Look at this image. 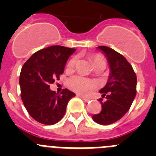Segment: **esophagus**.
<instances>
[{"label":"esophagus","instance_id":"1","mask_svg":"<svg viewBox=\"0 0 156 156\" xmlns=\"http://www.w3.org/2000/svg\"><path fill=\"white\" fill-rule=\"evenodd\" d=\"M77 96H78V97H80V98H82L83 101H88L90 100V98H89L84 97V96H83V95L77 94Z\"/></svg>","mask_w":156,"mask_h":156}]
</instances>
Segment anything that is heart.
Returning <instances> with one entry per match:
<instances>
[{
  "mask_svg": "<svg viewBox=\"0 0 156 156\" xmlns=\"http://www.w3.org/2000/svg\"><path fill=\"white\" fill-rule=\"evenodd\" d=\"M91 60L94 67L97 66H100V65L104 66L105 67V59L104 58L102 55H94L91 57ZM77 62H78V58L76 56H74V57L72 58L68 62V63H67V66H66L67 69L71 70L75 68ZM69 87L73 90L80 94L87 93L88 91H90V90H92V89L97 87V84L94 81L89 80L85 79L83 77L79 76L72 77L71 79L69 80Z\"/></svg>",
  "mask_w": 156,
  "mask_h": 156,
  "instance_id": "heart-1",
  "label": "heart"
}]
</instances>
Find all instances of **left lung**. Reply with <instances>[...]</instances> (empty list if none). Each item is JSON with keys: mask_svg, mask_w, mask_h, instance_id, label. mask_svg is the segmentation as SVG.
Here are the masks:
<instances>
[{"mask_svg": "<svg viewBox=\"0 0 156 156\" xmlns=\"http://www.w3.org/2000/svg\"><path fill=\"white\" fill-rule=\"evenodd\" d=\"M98 48L107 58L110 74L106 85L100 90L106 101L98 99L102 109L92 119L98 124L109 125L120 119L130 108L137 93V76L131 65L121 54L106 46Z\"/></svg>", "mask_w": 156, "mask_h": 156, "instance_id": "left-lung-1", "label": "left lung"}]
</instances>
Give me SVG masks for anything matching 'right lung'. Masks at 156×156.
<instances>
[{
  "mask_svg": "<svg viewBox=\"0 0 156 156\" xmlns=\"http://www.w3.org/2000/svg\"><path fill=\"white\" fill-rule=\"evenodd\" d=\"M75 51V48L59 45L48 47L34 53L23 65L19 76L21 98L30 116L37 122L55 124L64 116L69 101L76 96L66 88L60 94L50 89Z\"/></svg>",
  "mask_w": 156,
  "mask_h": 156,
  "instance_id": "1",
  "label": "right lung"
}]
</instances>
